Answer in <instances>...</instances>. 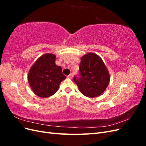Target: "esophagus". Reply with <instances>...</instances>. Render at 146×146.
<instances>
[{"label": "esophagus", "mask_w": 146, "mask_h": 146, "mask_svg": "<svg viewBox=\"0 0 146 146\" xmlns=\"http://www.w3.org/2000/svg\"><path fill=\"white\" fill-rule=\"evenodd\" d=\"M73 77V74H70L69 76H68V78H72Z\"/></svg>", "instance_id": "esophagus-1"}]
</instances>
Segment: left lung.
I'll return each mask as SVG.
<instances>
[{"instance_id": "left-lung-1", "label": "left lung", "mask_w": 146, "mask_h": 146, "mask_svg": "<svg viewBox=\"0 0 146 146\" xmlns=\"http://www.w3.org/2000/svg\"><path fill=\"white\" fill-rule=\"evenodd\" d=\"M80 77L74 80L82 93L88 98H96L107 88L110 77L107 68L100 57L94 53H88L81 58Z\"/></svg>"}]
</instances>
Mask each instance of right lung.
I'll return each instance as SVG.
<instances>
[{
	"instance_id": "right-lung-1",
	"label": "right lung",
	"mask_w": 146,
	"mask_h": 146,
	"mask_svg": "<svg viewBox=\"0 0 146 146\" xmlns=\"http://www.w3.org/2000/svg\"><path fill=\"white\" fill-rule=\"evenodd\" d=\"M55 58L54 54H44L35 61L29 70V85L39 98H46L54 95L58 91L61 82L66 78L61 66L55 64Z\"/></svg>"
}]
</instances>
